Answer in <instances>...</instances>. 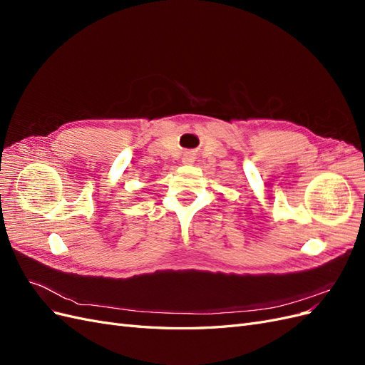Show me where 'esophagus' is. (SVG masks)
I'll list each match as a JSON object with an SVG mask.
<instances>
[{"mask_svg": "<svg viewBox=\"0 0 365 365\" xmlns=\"http://www.w3.org/2000/svg\"><path fill=\"white\" fill-rule=\"evenodd\" d=\"M182 161H184V164H192V163L195 161V158H193L192 155H185V157L182 158Z\"/></svg>", "mask_w": 365, "mask_h": 365, "instance_id": "obj_1", "label": "esophagus"}]
</instances>
